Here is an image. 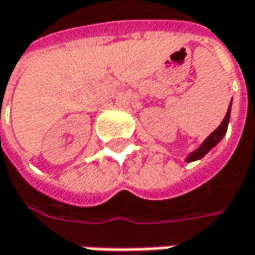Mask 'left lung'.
Instances as JSON below:
<instances>
[{
    "label": "left lung",
    "instance_id": "1",
    "mask_svg": "<svg viewBox=\"0 0 255 255\" xmlns=\"http://www.w3.org/2000/svg\"><path fill=\"white\" fill-rule=\"evenodd\" d=\"M229 117H231V104H229V108H228V112H226V115H225V118H223V121L220 123V126L203 143H201V146L194 150L193 153H190L188 154V157L185 159L187 162H194V160H198V159H201L204 154H207L209 151L212 150L218 143H219L220 140L223 138V135L226 134V129H228V124H229Z\"/></svg>",
    "mask_w": 255,
    "mask_h": 255
}]
</instances>
